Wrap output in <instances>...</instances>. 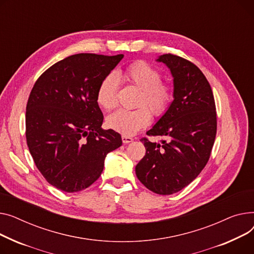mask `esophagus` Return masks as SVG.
Masks as SVG:
<instances>
[{
    "instance_id": "34e87169",
    "label": "esophagus",
    "mask_w": 254,
    "mask_h": 254,
    "mask_svg": "<svg viewBox=\"0 0 254 254\" xmlns=\"http://www.w3.org/2000/svg\"><path fill=\"white\" fill-rule=\"evenodd\" d=\"M122 141L123 143H129L133 141V138L131 136H126V135H122Z\"/></svg>"
}]
</instances>
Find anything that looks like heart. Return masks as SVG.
Here are the masks:
<instances>
[{"label":"heart","mask_w":254,"mask_h":254,"mask_svg":"<svg viewBox=\"0 0 254 254\" xmlns=\"http://www.w3.org/2000/svg\"><path fill=\"white\" fill-rule=\"evenodd\" d=\"M123 78L140 90L134 111L119 110L107 118L108 126L123 135H134L151 122V113L161 118L170 109L173 98V87L162 81V72L145 62L131 64L122 73ZM96 100L106 111L116 108L118 103V78L111 72L98 85Z\"/></svg>","instance_id":"1"}]
</instances>
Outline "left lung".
Segmentation results:
<instances>
[{
	"label": "left lung",
	"mask_w": 254,
	"mask_h": 254,
	"mask_svg": "<svg viewBox=\"0 0 254 254\" xmlns=\"http://www.w3.org/2000/svg\"><path fill=\"white\" fill-rule=\"evenodd\" d=\"M173 77L174 99L168 112L143 137L145 155L135 167L139 182L159 195H171L190 185L210 158L216 135V109L209 82L201 69L187 59L163 54Z\"/></svg>",
	"instance_id": "1"
}]
</instances>
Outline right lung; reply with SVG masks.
I'll return each instance as SVG.
<instances>
[{"label":"right lung","mask_w":254,"mask_h":254,"mask_svg":"<svg viewBox=\"0 0 254 254\" xmlns=\"http://www.w3.org/2000/svg\"><path fill=\"white\" fill-rule=\"evenodd\" d=\"M123 57L70 55L35 83L26 104V142L37 168L56 189L74 192L90 187L107 155L122 145L120 134L101 128L96 92Z\"/></svg>","instance_id":"add662e5"}]
</instances>
